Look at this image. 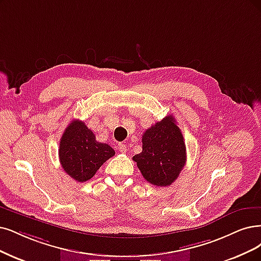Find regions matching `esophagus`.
Masks as SVG:
<instances>
[{
    "label": "esophagus",
    "instance_id": "esophagus-1",
    "mask_svg": "<svg viewBox=\"0 0 261 261\" xmlns=\"http://www.w3.org/2000/svg\"><path fill=\"white\" fill-rule=\"evenodd\" d=\"M118 149H119L121 152H125V151H127V145H125L124 143H119V144H118Z\"/></svg>",
    "mask_w": 261,
    "mask_h": 261
}]
</instances>
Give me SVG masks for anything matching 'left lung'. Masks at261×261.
<instances>
[{"label": "left lung", "instance_id": "8db88e82", "mask_svg": "<svg viewBox=\"0 0 261 261\" xmlns=\"http://www.w3.org/2000/svg\"><path fill=\"white\" fill-rule=\"evenodd\" d=\"M143 150L132 159L143 177L151 185L167 187L174 181L186 163L184 138L172 115L143 133Z\"/></svg>", "mask_w": 261, "mask_h": 261}]
</instances>
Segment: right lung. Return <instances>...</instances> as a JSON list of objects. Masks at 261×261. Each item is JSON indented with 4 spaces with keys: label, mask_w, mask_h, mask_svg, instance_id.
Returning <instances> with one entry per match:
<instances>
[{
    "label": "right lung",
    "mask_w": 261,
    "mask_h": 261,
    "mask_svg": "<svg viewBox=\"0 0 261 261\" xmlns=\"http://www.w3.org/2000/svg\"><path fill=\"white\" fill-rule=\"evenodd\" d=\"M115 155L105 143L95 140L85 122L73 120L64 130L59 145L60 163L67 175L76 181H87L103 163Z\"/></svg>",
    "instance_id": "right-lung-1"
}]
</instances>
